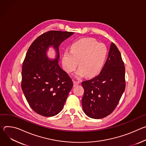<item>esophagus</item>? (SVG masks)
<instances>
[{"label": "esophagus", "instance_id": "34e87169", "mask_svg": "<svg viewBox=\"0 0 146 146\" xmlns=\"http://www.w3.org/2000/svg\"><path fill=\"white\" fill-rule=\"evenodd\" d=\"M73 82H74V86H76L79 84V82L76 81V80H73Z\"/></svg>", "mask_w": 146, "mask_h": 146}]
</instances>
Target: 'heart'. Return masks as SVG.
I'll return each mask as SVG.
<instances>
[{"label": "heart", "mask_w": 146, "mask_h": 146, "mask_svg": "<svg viewBox=\"0 0 146 146\" xmlns=\"http://www.w3.org/2000/svg\"><path fill=\"white\" fill-rule=\"evenodd\" d=\"M107 48L103 43L93 38H83L75 42L70 51H65L62 57V67L68 73L74 72L78 62L77 76L86 75L91 77L98 74L105 62Z\"/></svg>", "instance_id": "1"}]
</instances>
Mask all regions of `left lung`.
Returning <instances> with one entry per match:
<instances>
[{"label": "left lung", "instance_id": "obj_1", "mask_svg": "<svg viewBox=\"0 0 146 146\" xmlns=\"http://www.w3.org/2000/svg\"><path fill=\"white\" fill-rule=\"evenodd\" d=\"M125 68L121 54L111 43L108 58L99 75L82 83V108L90 118L101 119L113 112L125 89Z\"/></svg>", "mask_w": 146, "mask_h": 146}]
</instances>
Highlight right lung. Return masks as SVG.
Wrapping results in <instances>:
<instances>
[{"label":"right lung","instance_id":"right-lung-1","mask_svg":"<svg viewBox=\"0 0 146 146\" xmlns=\"http://www.w3.org/2000/svg\"><path fill=\"white\" fill-rule=\"evenodd\" d=\"M74 34L48 31L38 37L27 52L22 68L21 88L31 108L39 115L47 117L58 114L73 86L72 79L58 64V47ZM50 46L56 53L54 60L46 56Z\"/></svg>","mask_w":146,"mask_h":146}]
</instances>
